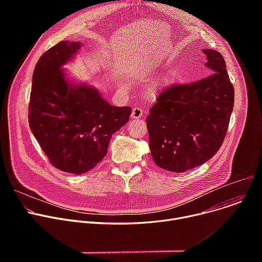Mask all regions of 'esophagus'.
<instances>
[{"label": "esophagus", "mask_w": 262, "mask_h": 262, "mask_svg": "<svg viewBox=\"0 0 262 262\" xmlns=\"http://www.w3.org/2000/svg\"><path fill=\"white\" fill-rule=\"evenodd\" d=\"M143 117V110L140 107H134L132 111L133 119H141Z\"/></svg>", "instance_id": "esophagus-1"}]
</instances>
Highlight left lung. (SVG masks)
Segmentation results:
<instances>
[{"mask_svg":"<svg viewBox=\"0 0 262 262\" xmlns=\"http://www.w3.org/2000/svg\"><path fill=\"white\" fill-rule=\"evenodd\" d=\"M209 76L163 89L149 110L146 124L154 162L182 173L210 160L227 134L234 89L223 56L203 50Z\"/></svg>","mask_w":262,"mask_h":262,"instance_id":"left-lung-1","label":"left lung"}]
</instances>
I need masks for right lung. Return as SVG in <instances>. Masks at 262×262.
I'll return each mask as SVG.
<instances>
[{"instance_id":"obj_1","label":"right lung","mask_w":262,"mask_h":262,"mask_svg":"<svg viewBox=\"0 0 262 262\" xmlns=\"http://www.w3.org/2000/svg\"><path fill=\"white\" fill-rule=\"evenodd\" d=\"M82 42L63 40L37 62L29 105L30 128L51 164L83 174L107 154L112 135L129 120L130 106L111 105L86 83L74 84L63 70Z\"/></svg>"}]
</instances>
